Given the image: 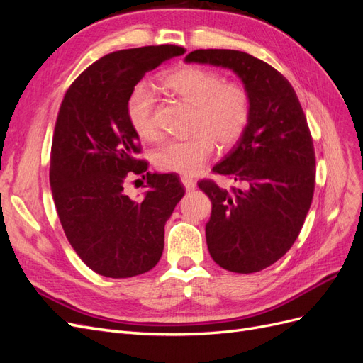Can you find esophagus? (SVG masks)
<instances>
[{"instance_id":"esophagus-1","label":"esophagus","mask_w":363,"mask_h":363,"mask_svg":"<svg viewBox=\"0 0 363 363\" xmlns=\"http://www.w3.org/2000/svg\"><path fill=\"white\" fill-rule=\"evenodd\" d=\"M182 183L184 184L186 191H194L196 188V183L189 177H182Z\"/></svg>"}]
</instances>
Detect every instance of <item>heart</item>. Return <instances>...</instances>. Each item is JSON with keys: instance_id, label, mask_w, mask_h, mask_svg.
Returning a JSON list of instances; mask_svg holds the SVG:
<instances>
[{"instance_id": "b5f03b06", "label": "heart", "mask_w": 363, "mask_h": 363, "mask_svg": "<svg viewBox=\"0 0 363 363\" xmlns=\"http://www.w3.org/2000/svg\"><path fill=\"white\" fill-rule=\"evenodd\" d=\"M164 91L192 106L191 130L186 139L162 144L152 155L164 172L194 175L212 157L216 142L230 148L240 140L251 119V95L242 83L225 82L218 71L201 65H183L160 77ZM125 112L135 133L145 140L157 136L156 96L144 83L131 89Z\"/></svg>"}]
</instances>
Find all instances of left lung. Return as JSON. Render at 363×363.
Here are the masks:
<instances>
[{"label":"left lung","mask_w":363,"mask_h":363,"mask_svg":"<svg viewBox=\"0 0 363 363\" xmlns=\"http://www.w3.org/2000/svg\"><path fill=\"white\" fill-rule=\"evenodd\" d=\"M186 62L235 71L251 95V119L233 150L213 167L242 188L201 180L212 201L208 252L219 267L257 272L283 257L298 238L315 191V150L294 87L271 65L236 50H195Z\"/></svg>","instance_id":"left-lung-1"}]
</instances>
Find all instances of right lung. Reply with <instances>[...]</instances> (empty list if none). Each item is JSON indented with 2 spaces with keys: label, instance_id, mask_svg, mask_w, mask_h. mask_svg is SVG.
<instances>
[{
  "label": "right lung",
  "instance_id": "1",
  "mask_svg": "<svg viewBox=\"0 0 363 363\" xmlns=\"http://www.w3.org/2000/svg\"><path fill=\"white\" fill-rule=\"evenodd\" d=\"M182 54L179 45L111 52L77 77L63 96L50 157L52 199L71 247L100 276L127 279L155 268L164 223L184 195L177 175L151 174L138 159L139 136L125 112L142 77ZM131 174L147 180L140 203L123 194Z\"/></svg>",
  "mask_w": 363,
  "mask_h": 363
}]
</instances>
